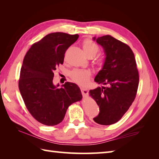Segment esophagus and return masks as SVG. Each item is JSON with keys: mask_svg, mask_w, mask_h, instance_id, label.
Here are the masks:
<instances>
[{"mask_svg": "<svg viewBox=\"0 0 159 159\" xmlns=\"http://www.w3.org/2000/svg\"><path fill=\"white\" fill-rule=\"evenodd\" d=\"M81 92H82L83 97H86L87 95H88L89 91H88V89H87L81 88Z\"/></svg>", "mask_w": 159, "mask_h": 159, "instance_id": "obj_1", "label": "esophagus"}]
</instances>
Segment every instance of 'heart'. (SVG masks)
Listing matches in <instances>:
<instances>
[{"mask_svg": "<svg viewBox=\"0 0 159 159\" xmlns=\"http://www.w3.org/2000/svg\"><path fill=\"white\" fill-rule=\"evenodd\" d=\"M82 46L84 52L88 58H93L99 52V46L89 39H85L83 42ZM104 64V59L99 58L96 61V66L102 67ZM92 76V72L86 70H74L71 72L70 76L73 81L80 85H86Z\"/></svg>", "mask_w": 159, "mask_h": 159, "instance_id": "obj_1", "label": "heart"}]
</instances>
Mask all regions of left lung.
Wrapping results in <instances>:
<instances>
[{"instance_id": "obj_1", "label": "left lung", "mask_w": 159, "mask_h": 159, "mask_svg": "<svg viewBox=\"0 0 159 159\" xmlns=\"http://www.w3.org/2000/svg\"><path fill=\"white\" fill-rule=\"evenodd\" d=\"M93 39L103 47L106 55L95 81L108 85L89 91V96L100 107L93 120L100 125H111L121 120L135 99L139 72L134 53L126 43L111 35Z\"/></svg>"}]
</instances>
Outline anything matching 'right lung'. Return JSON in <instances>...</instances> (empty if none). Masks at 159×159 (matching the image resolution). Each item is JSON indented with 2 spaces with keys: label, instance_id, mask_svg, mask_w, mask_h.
Listing matches in <instances>:
<instances>
[{
  "label": "right lung",
  "instance_id": "right-lung-1",
  "mask_svg": "<svg viewBox=\"0 0 159 159\" xmlns=\"http://www.w3.org/2000/svg\"><path fill=\"white\" fill-rule=\"evenodd\" d=\"M78 38V34L50 33L33 43L24 58L20 92L29 113L43 125L61 122L68 107L83 98L76 84L66 82L58 88L52 83L54 71L63 63L66 51Z\"/></svg>",
  "mask_w": 159,
  "mask_h": 159
}]
</instances>
